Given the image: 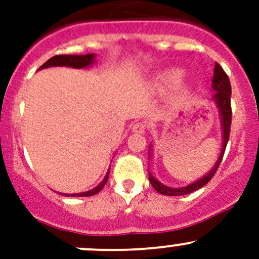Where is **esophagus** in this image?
<instances>
[{
	"label": "esophagus",
	"mask_w": 259,
	"mask_h": 259,
	"mask_svg": "<svg viewBox=\"0 0 259 259\" xmlns=\"http://www.w3.org/2000/svg\"><path fill=\"white\" fill-rule=\"evenodd\" d=\"M146 130V124L143 121H138L133 125V132L137 133V134H143Z\"/></svg>",
	"instance_id": "obj_1"
}]
</instances>
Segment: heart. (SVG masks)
Listing matches in <instances>:
<instances>
[{
    "mask_svg": "<svg viewBox=\"0 0 259 259\" xmlns=\"http://www.w3.org/2000/svg\"><path fill=\"white\" fill-rule=\"evenodd\" d=\"M180 76H182V72L179 70H171V71H168L166 74H164L163 80L168 83H173L177 82L180 79Z\"/></svg>",
    "mask_w": 259,
    "mask_h": 259,
    "instance_id": "heart-1",
    "label": "heart"
}]
</instances>
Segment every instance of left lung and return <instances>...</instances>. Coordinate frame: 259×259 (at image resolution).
<instances>
[{"mask_svg":"<svg viewBox=\"0 0 259 259\" xmlns=\"http://www.w3.org/2000/svg\"><path fill=\"white\" fill-rule=\"evenodd\" d=\"M211 88H213V90H215V93H214L213 95V100L215 101V104L218 105L219 111H221L222 125H223V148H222L221 155H219L214 168L211 169L204 178H202L200 180H198V182L193 183V184L188 185V187H184V188L165 187V185L161 184V183L158 182L155 178H153L151 174H149V180H150L151 185H153L154 189H155L158 193H160V194L177 197V195H184V194H189V193L195 192V190H198L199 188L204 187V185L207 184L211 178H213L214 174H215L217 170H218L219 165H221L222 159H223V155H224V151H226L227 144H228L229 134H231L232 88H231V82H229L228 75L226 74V71L222 69V66L218 64V62H215V65H214V75H213V79H211Z\"/></svg>","mask_w":259,"mask_h":259,"instance_id":"obj_1","label":"left lung"}]
</instances>
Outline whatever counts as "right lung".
Masks as SVG:
<instances>
[{
  "mask_svg": "<svg viewBox=\"0 0 259 259\" xmlns=\"http://www.w3.org/2000/svg\"><path fill=\"white\" fill-rule=\"evenodd\" d=\"M94 57L95 55L89 54V55H56V56L51 57V59L48 60L40 69H46V67L50 66H70V67H76V69H81V67H86L89 65H91L94 62ZM109 174L110 171L106 173V177L104 178L103 182L98 185L96 188H94L93 190H89V192L80 193V194H70L71 197H90V195L96 194V193L100 192L104 188V185L108 183ZM67 195V197H70Z\"/></svg>",
  "mask_w": 259,
  "mask_h": 259,
  "instance_id": "1",
  "label": "right lung"
}]
</instances>
